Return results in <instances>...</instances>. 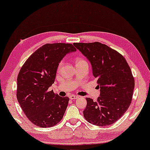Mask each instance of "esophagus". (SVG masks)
I'll use <instances>...</instances> for the list:
<instances>
[{
  "label": "esophagus",
  "mask_w": 150,
  "mask_h": 150,
  "mask_svg": "<svg viewBox=\"0 0 150 150\" xmlns=\"http://www.w3.org/2000/svg\"><path fill=\"white\" fill-rule=\"evenodd\" d=\"M69 98L70 100H76V99H78V96H75V95H70L69 96Z\"/></svg>",
  "instance_id": "obj_1"
}]
</instances>
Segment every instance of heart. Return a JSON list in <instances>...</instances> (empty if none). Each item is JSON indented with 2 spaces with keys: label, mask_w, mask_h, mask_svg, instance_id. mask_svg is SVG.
<instances>
[{
  "label": "heart",
  "mask_w": 150,
  "mask_h": 150,
  "mask_svg": "<svg viewBox=\"0 0 150 150\" xmlns=\"http://www.w3.org/2000/svg\"><path fill=\"white\" fill-rule=\"evenodd\" d=\"M86 62L84 60H83L82 58H78L76 60V63H79V62ZM62 65V62H60V64H59L58 65V69H60L61 68V66Z\"/></svg>",
  "instance_id": "1"
}]
</instances>
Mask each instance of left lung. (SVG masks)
<instances>
[{"mask_svg": "<svg viewBox=\"0 0 150 150\" xmlns=\"http://www.w3.org/2000/svg\"><path fill=\"white\" fill-rule=\"evenodd\" d=\"M91 63L100 95L97 101L86 98L85 119L98 126H110L121 117L131 104L134 78L126 59L116 50L98 42L74 43Z\"/></svg>", "mask_w": 150, "mask_h": 150, "instance_id": "1", "label": "left lung"}]
</instances>
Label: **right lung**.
<instances>
[{
  "label": "right lung",
  "instance_id": "add662e5",
  "mask_svg": "<svg viewBox=\"0 0 150 150\" xmlns=\"http://www.w3.org/2000/svg\"><path fill=\"white\" fill-rule=\"evenodd\" d=\"M76 49L71 44H46L30 56L17 78L16 97L28 119L40 127L55 126L62 120L69 98L61 97L48 88L66 54Z\"/></svg>",
  "mask_w": 150,
  "mask_h": 150
}]
</instances>
